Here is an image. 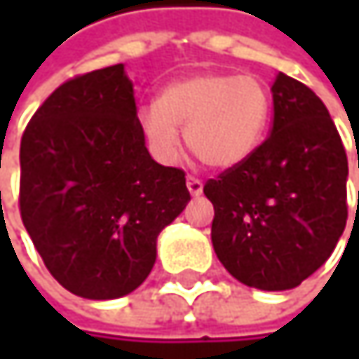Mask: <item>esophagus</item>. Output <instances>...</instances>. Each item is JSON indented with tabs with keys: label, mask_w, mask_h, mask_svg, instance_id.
I'll return each mask as SVG.
<instances>
[{
	"label": "esophagus",
	"mask_w": 359,
	"mask_h": 359,
	"mask_svg": "<svg viewBox=\"0 0 359 359\" xmlns=\"http://www.w3.org/2000/svg\"><path fill=\"white\" fill-rule=\"evenodd\" d=\"M187 189H189V193L193 197H199L203 193V182L199 179H195V177H187Z\"/></svg>",
	"instance_id": "34e87169"
}]
</instances>
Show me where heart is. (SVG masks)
Segmentation results:
<instances>
[{"label": "heart", "mask_w": 359, "mask_h": 359, "mask_svg": "<svg viewBox=\"0 0 359 359\" xmlns=\"http://www.w3.org/2000/svg\"><path fill=\"white\" fill-rule=\"evenodd\" d=\"M272 109L268 87L250 74L195 72L166 85L139 109V126L151 154L172 164L184 128L189 149L212 168L243 164L259 147Z\"/></svg>", "instance_id": "1"}]
</instances>
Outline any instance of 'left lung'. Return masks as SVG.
<instances>
[{
	"label": "left lung",
	"instance_id": "8db88e82",
	"mask_svg": "<svg viewBox=\"0 0 359 359\" xmlns=\"http://www.w3.org/2000/svg\"><path fill=\"white\" fill-rule=\"evenodd\" d=\"M270 91V137L203 193L222 266L248 287L285 291L314 274L345 231L347 154L310 87L278 72Z\"/></svg>",
	"mask_w": 359,
	"mask_h": 359
}]
</instances>
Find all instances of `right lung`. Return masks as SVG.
<instances>
[{
	"mask_svg": "<svg viewBox=\"0 0 359 359\" xmlns=\"http://www.w3.org/2000/svg\"><path fill=\"white\" fill-rule=\"evenodd\" d=\"M191 195L158 164L124 64L79 74L36 109L20 141V216L51 276L85 299L135 291Z\"/></svg>",
	"mask_w": 359,
	"mask_h": 359,
	"instance_id": "add662e5",
	"label": "right lung"
}]
</instances>
